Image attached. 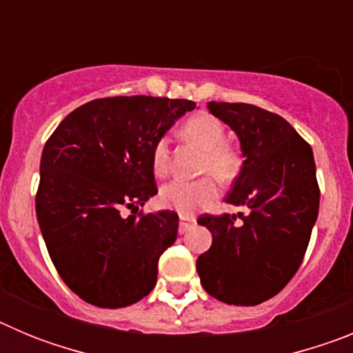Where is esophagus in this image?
I'll use <instances>...</instances> for the list:
<instances>
[{
	"label": "esophagus",
	"mask_w": 353,
	"mask_h": 353,
	"mask_svg": "<svg viewBox=\"0 0 353 353\" xmlns=\"http://www.w3.org/2000/svg\"><path fill=\"white\" fill-rule=\"evenodd\" d=\"M196 219L192 215H180V233H185L187 230H191V226H194Z\"/></svg>",
	"instance_id": "34e87169"
}]
</instances>
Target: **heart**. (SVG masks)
<instances>
[{
    "instance_id": "1",
    "label": "heart",
    "mask_w": 353,
    "mask_h": 353,
    "mask_svg": "<svg viewBox=\"0 0 353 353\" xmlns=\"http://www.w3.org/2000/svg\"><path fill=\"white\" fill-rule=\"evenodd\" d=\"M180 138L203 150L199 171L214 174L223 183H230L239 176L242 168L239 150L226 141V127L223 121L208 113H196L187 118L180 127ZM171 152L166 139H159L152 146V170L155 176H166L170 171ZM217 185L212 176L185 182L173 180L161 189L159 201L162 207L191 215L217 198Z\"/></svg>"
}]
</instances>
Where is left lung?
Returning a JSON list of instances; mask_svg holds the SVG:
<instances>
[{
    "instance_id": "left-lung-1",
    "label": "left lung",
    "mask_w": 353,
    "mask_h": 353,
    "mask_svg": "<svg viewBox=\"0 0 353 353\" xmlns=\"http://www.w3.org/2000/svg\"><path fill=\"white\" fill-rule=\"evenodd\" d=\"M208 111L240 139L244 166L226 203L248 214H203L212 245L196 261L201 285L217 301L256 305L290 283L304 260L318 217L313 150L288 121L252 104L208 102Z\"/></svg>"
}]
</instances>
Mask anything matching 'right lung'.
I'll list each match as a JSON object with an SVG mask.
<instances>
[{"label":"right lung","instance_id":"1","mask_svg":"<svg viewBox=\"0 0 353 353\" xmlns=\"http://www.w3.org/2000/svg\"><path fill=\"white\" fill-rule=\"evenodd\" d=\"M194 108L164 97L95 99L65 117L43 146L37 219L56 270L84 302L117 310L154 290L179 215L121 210L157 194L152 146Z\"/></svg>","mask_w":353,"mask_h":353}]
</instances>
